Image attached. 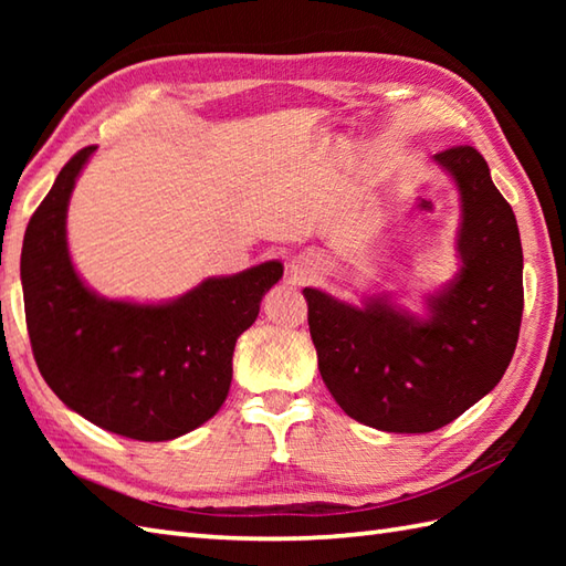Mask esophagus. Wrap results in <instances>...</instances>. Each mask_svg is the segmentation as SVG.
Masks as SVG:
<instances>
[{
    "mask_svg": "<svg viewBox=\"0 0 566 566\" xmlns=\"http://www.w3.org/2000/svg\"><path fill=\"white\" fill-rule=\"evenodd\" d=\"M314 262H311L308 258H296L294 262H292V272H294V276H298V280H306V276H311L314 274Z\"/></svg>",
    "mask_w": 566,
    "mask_h": 566,
    "instance_id": "34e87169",
    "label": "esophagus"
}]
</instances>
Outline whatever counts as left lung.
Segmentation results:
<instances>
[{
  "label": "left lung",
  "instance_id": "obj_1",
  "mask_svg": "<svg viewBox=\"0 0 566 566\" xmlns=\"http://www.w3.org/2000/svg\"><path fill=\"white\" fill-rule=\"evenodd\" d=\"M460 189V272L418 318L389 296L345 304L306 286L318 369L343 411L387 432L452 423L501 381L523 316V248L511 203L472 146L436 155Z\"/></svg>",
  "mask_w": 566,
  "mask_h": 566
}]
</instances>
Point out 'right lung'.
<instances>
[{"label": "right lung", "mask_w": 566, "mask_h": 566, "mask_svg": "<svg viewBox=\"0 0 566 566\" xmlns=\"http://www.w3.org/2000/svg\"><path fill=\"white\" fill-rule=\"evenodd\" d=\"M82 148L33 211L21 250V286L35 365L72 411L122 438L163 442L207 423L233 379L238 335L282 280L270 260L231 276H209L165 304L94 294L72 268L67 203Z\"/></svg>", "instance_id": "right-lung-1"}]
</instances>
